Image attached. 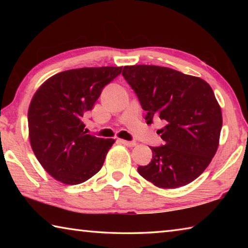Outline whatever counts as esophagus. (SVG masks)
Here are the masks:
<instances>
[{
	"label": "esophagus",
	"mask_w": 248,
	"mask_h": 248,
	"mask_svg": "<svg viewBox=\"0 0 248 248\" xmlns=\"http://www.w3.org/2000/svg\"><path fill=\"white\" fill-rule=\"evenodd\" d=\"M120 142L123 144H124V145H127V146H134V145H137V142H134V141H127V140H120Z\"/></svg>",
	"instance_id": "34e87169"
}]
</instances>
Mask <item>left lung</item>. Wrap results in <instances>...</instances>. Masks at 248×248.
<instances>
[{
  "label": "left lung",
  "mask_w": 248,
  "mask_h": 248,
  "mask_svg": "<svg viewBox=\"0 0 248 248\" xmlns=\"http://www.w3.org/2000/svg\"><path fill=\"white\" fill-rule=\"evenodd\" d=\"M123 75L146 111L145 121L159 118L164 145L151 146L150 164L138 167L159 188H178L203 173L219 146L222 112L202 78L156 65L124 66Z\"/></svg>",
  "instance_id": "1"
}]
</instances>
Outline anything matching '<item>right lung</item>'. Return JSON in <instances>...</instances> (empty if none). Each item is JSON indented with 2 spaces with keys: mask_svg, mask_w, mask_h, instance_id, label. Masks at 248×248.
Instances as JSON below:
<instances>
[{
  "mask_svg": "<svg viewBox=\"0 0 248 248\" xmlns=\"http://www.w3.org/2000/svg\"><path fill=\"white\" fill-rule=\"evenodd\" d=\"M123 66L82 68L48 78L31 99L28 129L41 166L66 185L86 182L98 173L114 139L87 134L83 120L107 84Z\"/></svg>",
  "mask_w": 248,
  "mask_h": 248,
  "instance_id": "right-lung-1",
  "label": "right lung"
}]
</instances>
